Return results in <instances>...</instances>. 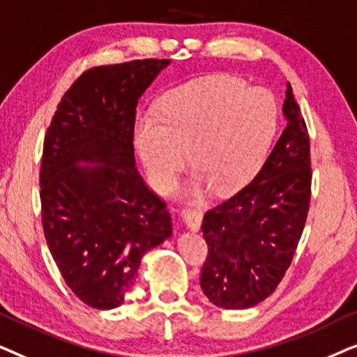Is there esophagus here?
<instances>
[{
    "instance_id": "obj_1",
    "label": "esophagus",
    "mask_w": 357,
    "mask_h": 357,
    "mask_svg": "<svg viewBox=\"0 0 357 357\" xmlns=\"http://www.w3.org/2000/svg\"><path fill=\"white\" fill-rule=\"evenodd\" d=\"M182 219H183V222L187 224V227L190 229V231L198 232L199 227H202L203 213H202V209H183Z\"/></svg>"
}]
</instances>
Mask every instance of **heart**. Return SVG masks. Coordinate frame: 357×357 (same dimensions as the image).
<instances>
[{
    "label": "heart",
    "mask_w": 357,
    "mask_h": 357,
    "mask_svg": "<svg viewBox=\"0 0 357 357\" xmlns=\"http://www.w3.org/2000/svg\"><path fill=\"white\" fill-rule=\"evenodd\" d=\"M278 120L271 92L227 75L203 77L169 92L160 112L136 116L135 148L159 192L174 188L188 151L195 167L183 193L199 198L211 187L229 193L261 167Z\"/></svg>",
    "instance_id": "1"
}]
</instances>
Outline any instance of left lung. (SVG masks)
I'll use <instances>...</instances> for the list:
<instances>
[{
	"instance_id": "obj_1",
	"label": "left lung",
	"mask_w": 357,
	"mask_h": 357,
	"mask_svg": "<svg viewBox=\"0 0 357 357\" xmlns=\"http://www.w3.org/2000/svg\"><path fill=\"white\" fill-rule=\"evenodd\" d=\"M286 128L250 183L204 214L202 289L221 309L265 301L291 265L310 203V141L289 82Z\"/></svg>"
}]
</instances>
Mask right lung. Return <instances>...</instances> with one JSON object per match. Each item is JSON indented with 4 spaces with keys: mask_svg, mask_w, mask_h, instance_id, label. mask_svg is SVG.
I'll list each match as a JSON object with an SVG mask.
<instances>
[{
    "mask_svg": "<svg viewBox=\"0 0 357 357\" xmlns=\"http://www.w3.org/2000/svg\"><path fill=\"white\" fill-rule=\"evenodd\" d=\"M169 65L135 60L86 71L61 97L43 141V232L66 284L94 309L123 304L141 258L172 236L133 148L136 107Z\"/></svg>",
    "mask_w": 357,
    "mask_h": 357,
    "instance_id": "1",
    "label": "right lung"
}]
</instances>
